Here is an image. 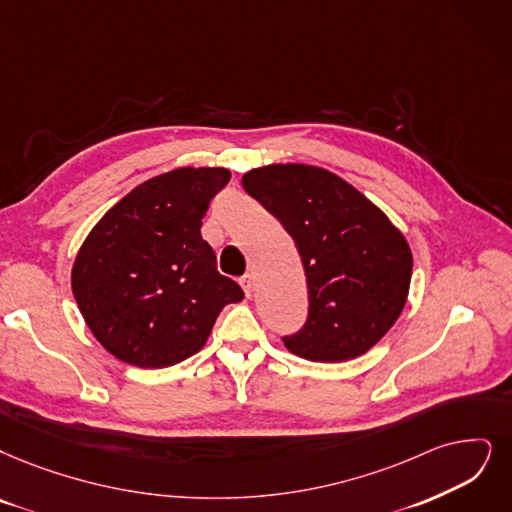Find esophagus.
I'll return each mask as SVG.
<instances>
[{
    "instance_id": "1",
    "label": "esophagus",
    "mask_w": 512,
    "mask_h": 512,
    "mask_svg": "<svg viewBox=\"0 0 512 512\" xmlns=\"http://www.w3.org/2000/svg\"><path fill=\"white\" fill-rule=\"evenodd\" d=\"M239 283H241V288H243L245 296H250L252 290H254V279H252V275H243V277L239 279Z\"/></svg>"
}]
</instances>
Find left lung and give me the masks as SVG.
I'll use <instances>...</instances> for the list:
<instances>
[{"label":"left lung","instance_id":"8db88e82","mask_svg":"<svg viewBox=\"0 0 512 512\" xmlns=\"http://www.w3.org/2000/svg\"><path fill=\"white\" fill-rule=\"evenodd\" d=\"M294 239L309 290L302 330L283 336L290 353L340 363L367 353L399 319L412 281V250L388 216L323 168L273 163L243 174Z\"/></svg>","mask_w":512,"mask_h":512}]
</instances>
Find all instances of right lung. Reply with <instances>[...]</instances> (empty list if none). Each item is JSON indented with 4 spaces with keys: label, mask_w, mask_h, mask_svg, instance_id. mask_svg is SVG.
<instances>
[{
    "label": "right lung",
    "mask_w": 512,
    "mask_h": 512,
    "mask_svg": "<svg viewBox=\"0 0 512 512\" xmlns=\"http://www.w3.org/2000/svg\"><path fill=\"white\" fill-rule=\"evenodd\" d=\"M224 168H178L132 189L81 245L71 288L94 338L119 361L157 370L201 351L224 306L243 300L201 237Z\"/></svg>",
    "instance_id": "obj_1"
}]
</instances>
